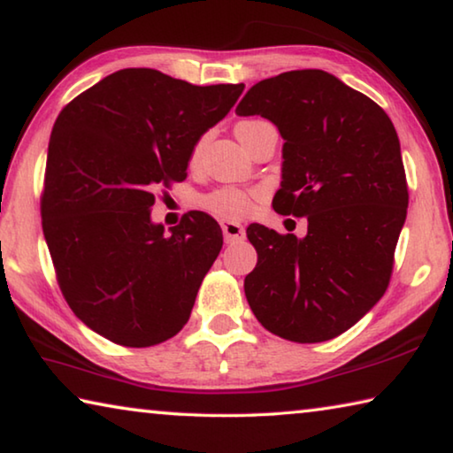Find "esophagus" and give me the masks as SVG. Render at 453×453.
Listing matches in <instances>:
<instances>
[{
    "label": "esophagus",
    "instance_id": "1",
    "mask_svg": "<svg viewBox=\"0 0 453 453\" xmlns=\"http://www.w3.org/2000/svg\"><path fill=\"white\" fill-rule=\"evenodd\" d=\"M221 232H224L226 243H237V242H242L243 235H245L243 226L237 224V221H224V224H221Z\"/></svg>",
    "mask_w": 453,
    "mask_h": 453
}]
</instances>
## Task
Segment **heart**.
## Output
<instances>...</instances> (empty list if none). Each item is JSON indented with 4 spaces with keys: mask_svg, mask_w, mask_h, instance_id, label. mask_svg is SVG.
<instances>
[{
    "mask_svg": "<svg viewBox=\"0 0 453 453\" xmlns=\"http://www.w3.org/2000/svg\"><path fill=\"white\" fill-rule=\"evenodd\" d=\"M264 124H265V121H262V119L240 121V124L235 126L237 140L243 143L245 137L254 132L256 127L264 126ZM197 151H199V148L194 150V159L197 157ZM199 202H202L203 208L211 211L213 216L224 218V219H235V218H242L243 213L250 210L251 196L248 194V191H243L240 188H219L216 191H211V194L203 196L202 199H199Z\"/></svg>",
    "mask_w": 453,
    "mask_h": 453,
    "instance_id": "heart-1",
    "label": "heart"
}]
</instances>
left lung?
<instances>
[{"label":"left lung","instance_id":"1","mask_svg":"<svg viewBox=\"0 0 453 453\" xmlns=\"http://www.w3.org/2000/svg\"><path fill=\"white\" fill-rule=\"evenodd\" d=\"M280 129L281 183L273 210L308 218V234L251 224L257 251L245 297L283 340L318 343L349 329L386 294L408 183L392 119L370 97L321 70L256 83L235 107Z\"/></svg>","mask_w":453,"mask_h":453}]
</instances>
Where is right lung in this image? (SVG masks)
Returning a JSON list of instances; mask_svg holds the SVG:
<instances>
[{
	"mask_svg": "<svg viewBox=\"0 0 453 453\" xmlns=\"http://www.w3.org/2000/svg\"><path fill=\"white\" fill-rule=\"evenodd\" d=\"M243 88L127 67L80 94L53 124L43 235L65 302L105 340L150 348L188 324L224 235L203 211L165 234L151 221L153 191L186 180L199 137Z\"/></svg>",
	"mask_w": 453,
	"mask_h": 453,
	"instance_id": "obj_1",
	"label": "right lung"
}]
</instances>
